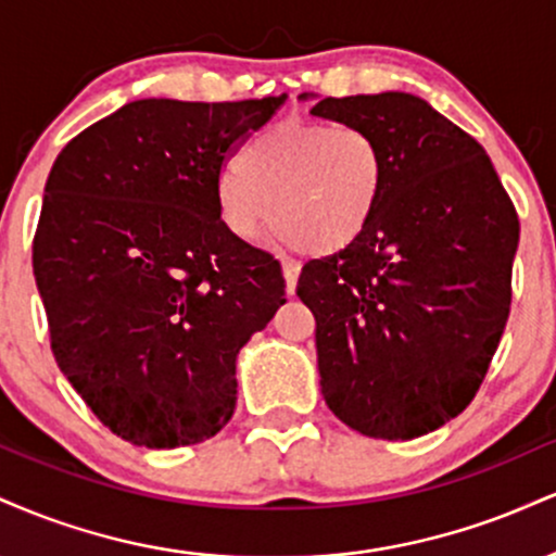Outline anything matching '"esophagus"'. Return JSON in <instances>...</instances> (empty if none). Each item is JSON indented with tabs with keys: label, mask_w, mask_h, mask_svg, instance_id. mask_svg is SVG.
Masks as SVG:
<instances>
[{
	"label": "esophagus",
	"mask_w": 556,
	"mask_h": 556,
	"mask_svg": "<svg viewBox=\"0 0 556 556\" xmlns=\"http://www.w3.org/2000/svg\"><path fill=\"white\" fill-rule=\"evenodd\" d=\"M282 274H285V282H287V292H295V285H298V274H300V264L292 258H285L282 261Z\"/></svg>",
	"instance_id": "obj_1"
}]
</instances>
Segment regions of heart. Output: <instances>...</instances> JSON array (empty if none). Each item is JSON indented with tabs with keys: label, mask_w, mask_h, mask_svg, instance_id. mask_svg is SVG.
<instances>
[{
	"label": "heart",
	"mask_w": 556,
	"mask_h": 556,
	"mask_svg": "<svg viewBox=\"0 0 556 556\" xmlns=\"http://www.w3.org/2000/svg\"><path fill=\"white\" fill-rule=\"evenodd\" d=\"M384 185V149L366 127L285 119L222 172L216 208L235 238L253 240L271 219L287 245L329 256L368 232Z\"/></svg>",
	"instance_id": "obj_1"
}]
</instances>
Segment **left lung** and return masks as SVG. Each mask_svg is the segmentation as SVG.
<instances>
[{
    "instance_id": "obj_1",
    "label": "left lung",
    "mask_w": 556,
    "mask_h": 556,
    "mask_svg": "<svg viewBox=\"0 0 556 556\" xmlns=\"http://www.w3.org/2000/svg\"><path fill=\"white\" fill-rule=\"evenodd\" d=\"M311 112L366 127L387 159L368 232L298 279L324 400L363 437H424L486 379L513 305L518 212L483 146L418 96H329Z\"/></svg>"
}]
</instances>
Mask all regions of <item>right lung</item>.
Returning a JSON list of instances; mask_svg holds the SVG:
<instances>
[{
  "mask_svg": "<svg viewBox=\"0 0 556 556\" xmlns=\"http://www.w3.org/2000/svg\"><path fill=\"white\" fill-rule=\"evenodd\" d=\"M282 101H130L49 172L34 274L52 353L125 442L198 444L232 418L235 358L285 303V277L222 225L216 180Z\"/></svg>",
  "mask_w": 556,
  "mask_h": 556,
  "instance_id": "right-lung-1",
  "label": "right lung"
}]
</instances>
